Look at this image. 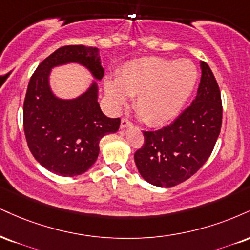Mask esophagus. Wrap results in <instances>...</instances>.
<instances>
[{"instance_id": "obj_1", "label": "esophagus", "mask_w": 250, "mask_h": 250, "mask_svg": "<svg viewBox=\"0 0 250 250\" xmlns=\"http://www.w3.org/2000/svg\"><path fill=\"white\" fill-rule=\"evenodd\" d=\"M129 127H131V122L129 121L128 119H125V117H123V119L121 120V129H125Z\"/></svg>"}]
</instances>
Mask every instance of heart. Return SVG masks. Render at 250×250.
<instances>
[{"instance_id": "obj_1", "label": "heart", "mask_w": 250, "mask_h": 250, "mask_svg": "<svg viewBox=\"0 0 250 250\" xmlns=\"http://www.w3.org/2000/svg\"><path fill=\"white\" fill-rule=\"evenodd\" d=\"M197 67L188 59L148 57L128 62L104 91L115 107L135 96L134 108L149 127L164 125L178 116L193 92Z\"/></svg>"}]
</instances>
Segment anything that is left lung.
<instances>
[{
    "label": "left lung",
    "instance_id": "1",
    "mask_svg": "<svg viewBox=\"0 0 250 250\" xmlns=\"http://www.w3.org/2000/svg\"><path fill=\"white\" fill-rule=\"evenodd\" d=\"M197 96L174 121L157 131H143L144 144L135 152L144 180L158 188L185 182L211 156L222 123L221 95L214 74L200 62Z\"/></svg>",
    "mask_w": 250,
    "mask_h": 250
}]
</instances>
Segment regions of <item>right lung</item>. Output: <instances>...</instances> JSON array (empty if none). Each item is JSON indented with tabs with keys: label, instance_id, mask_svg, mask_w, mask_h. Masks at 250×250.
Masks as SVG:
<instances>
[{
	"label": "right lung",
	"instance_id": "right-lung-1",
	"mask_svg": "<svg viewBox=\"0 0 250 250\" xmlns=\"http://www.w3.org/2000/svg\"><path fill=\"white\" fill-rule=\"evenodd\" d=\"M79 64L100 81L104 68L96 47L68 45L59 47L39 64L26 89L23 125L28 146L41 165L52 173L74 177L85 173L99 156L104 136L116 133L121 120L101 112L98 83L74 99H60L52 92V68Z\"/></svg>",
	"mask_w": 250,
	"mask_h": 250
}]
</instances>
